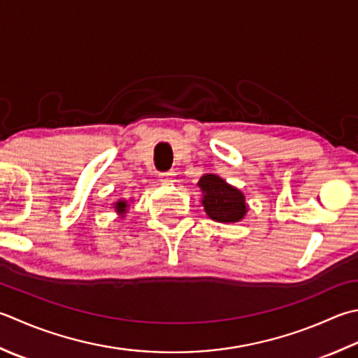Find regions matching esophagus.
Instances as JSON below:
<instances>
[{"instance_id":"1","label":"esophagus","mask_w":358,"mask_h":358,"mask_svg":"<svg viewBox=\"0 0 358 358\" xmlns=\"http://www.w3.org/2000/svg\"><path fill=\"white\" fill-rule=\"evenodd\" d=\"M159 181L163 185H172L175 181V173L171 171V172H163L159 173Z\"/></svg>"}]
</instances>
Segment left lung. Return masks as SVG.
Here are the masks:
<instances>
[{
    "instance_id": "1",
    "label": "left lung",
    "mask_w": 358,
    "mask_h": 358,
    "mask_svg": "<svg viewBox=\"0 0 358 358\" xmlns=\"http://www.w3.org/2000/svg\"><path fill=\"white\" fill-rule=\"evenodd\" d=\"M197 185L201 191V205L209 219L219 223H236L247 215L245 194L219 175L205 173Z\"/></svg>"
}]
</instances>
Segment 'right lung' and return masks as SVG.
<instances>
[{
    "mask_svg": "<svg viewBox=\"0 0 358 358\" xmlns=\"http://www.w3.org/2000/svg\"><path fill=\"white\" fill-rule=\"evenodd\" d=\"M131 200H125V199H119V200H116L113 205V209H115V213H117V215H121V217H125V214H127V209H129V203H130Z\"/></svg>",
    "mask_w": 358,
    "mask_h": 358,
    "instance_id": "right-lung-1",
    "label": "right lung"
}]
</instances>
